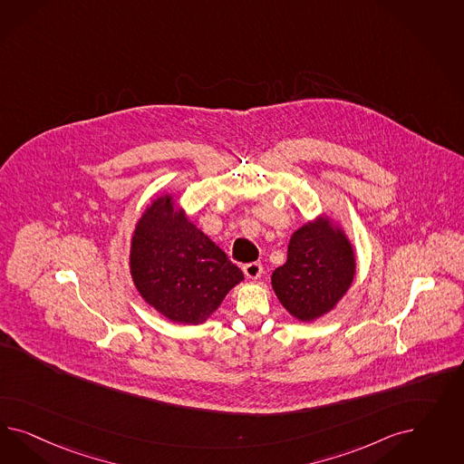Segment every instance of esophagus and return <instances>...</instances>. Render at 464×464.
<instances>
[{
    "label": "esophagus",
    "mask_w": 464,
    "mask_h": 464,
    "mask_svg": "<svg viewBox=\"0 0 464 464\" xmlns=\"http://www.w3.org/2000/svg\"><path fill=\"white\" fill-rule=\"evenodd\" d=\"M243 272H245V276L248 277V279H258L260 276H262V264H258V262H252V264H246V266H243Z\"/></svg>",
    "instance_id": "obj_1"
}]
</instances>
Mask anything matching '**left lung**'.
<instances>
[{
    "label": "left lung",
    "mask_w": 464,
    "mask_h": 464,
    "mask_svg": "<svg viewBox=\"0 0 464 464\" xmlns=\"http://www.w3.org/2000/svg\"><path fill=\"white\" fill-rule=\"evenodd\" d=\"M357 258L349 235L322 212L289 239L287 260L272 272V289L284 309L303 324L324 318L351 289Z\"/></svg>",
    "instance_id": "obj_1"
}]
</instances>
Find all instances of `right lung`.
Instances as JSON below:
<instances>
[{"instance_id": "add662e5", "label": "right lung", "mask_w": 464, "mask_h": 464, "mask_svg": "<svg viewBox=\"0 0 464 464\" xmlns=\"http://www.w3.org/2000/svg\"><path fill=\"white\" fill-rule=\"evenodd\" d=\"M129 272L140 297L169 322L206 324L245 276L188 218L171 192L140 212Z\"/></svg>"}]
</instances>
